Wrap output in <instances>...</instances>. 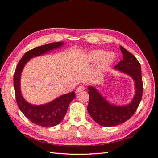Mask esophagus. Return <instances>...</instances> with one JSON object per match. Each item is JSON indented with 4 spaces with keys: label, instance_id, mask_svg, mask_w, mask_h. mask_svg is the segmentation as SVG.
<instances>
[{
    "label": "esophagus",
    "instance_id": "34e87169",
    "mask_svg": "<svg viewBox=\"0 0 158 158\" xmlns=\"http://www.w3.org/2000/svg\"><path fill=\"white\" fill-rule=\"evenodd\" d=\"M84 89H85L84 85H79V86H78L77 88H76V92H82V91H84Z\"/></svg>",
    "mask_w": 158,
    "mask_h": 158
}]
</instances>
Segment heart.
Masks as SVG:
<instances>
[{"label": "heart", "instance_id": "1", "mask_svg": "<svg viewBox=\"0 0 158 158\" xmlns=\"http://www.w3.org/2000/svg\"><path fill=\"white\" fill-rule=\"evenodd\" d=\"M89 59L92 62L99 60V68L103 70L113 63L114 59V56L111 52L105 53L102 50H94L89 53Z\"/></svg>", "mask_w": 158, "mask_h": 158}]
</instances>
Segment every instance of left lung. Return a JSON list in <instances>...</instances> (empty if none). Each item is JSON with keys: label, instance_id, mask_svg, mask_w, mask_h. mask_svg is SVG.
Instances as JSON below:
<instances>
[{"label": "left lung", "instance_id": "1", "mask_svg": "<svg viewBox=\"0 0 158 158\" xmlns=\"http://www.w3.org/2000/svg\"><path fill=\"white\" fill-rule=\"evenodd\" d=\"M123 60L114 66L132 78L135 83V95L132 102L126 106H117L109 103L93 86H88L89 96L88 111L94 121L103 127L117 126L130 118L139 106L143 92L140 64L136 57L120 46Z\"/></svg>", "mask_w": 158, "mask_h": 158}]
</instances>
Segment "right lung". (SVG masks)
<instances>
[{
	"label": "right lung",
	"instance_id": "obj_1",
	"mask_svg": "<svg viewBox=\"0 0 158 158\" xmlns=\"http://www.w3.org/2000/svg\"><path fill=\"white\" fill-rule=\"evenodd\" d=\"M63 42H55L39 46L23 55L16 66L14 75V88L18 106L23 114L33 123L44 127H54L63 120L69 104L75 98L74 92L62 95L48 103L35 106L27 103L23 98L20 89V77L26 64L31 58L44 55L46 52L63 45Z\"/></svg>",
	"mask_w": 158,
	"mask_h": 158
}]
</instances>
